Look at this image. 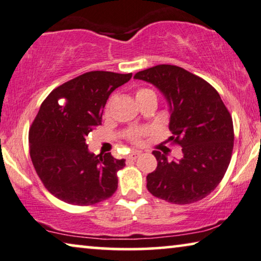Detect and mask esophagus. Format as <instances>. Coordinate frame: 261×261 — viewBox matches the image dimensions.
<instances>
[{"label":"esophagus","instance_id":"obj_1","mask_svg":"<svg viewBox=\"0 0 261 261\" xmlns=\"http://www.w3.org/2000/svg\"><path fill=\"white\" fill-rule=\"evenodd\" d=\"M139 154H141V151H132V152L126 155V159H129V161H135Z\"/></svg>","mask_w":261,"mask_h":261}]
</instances>
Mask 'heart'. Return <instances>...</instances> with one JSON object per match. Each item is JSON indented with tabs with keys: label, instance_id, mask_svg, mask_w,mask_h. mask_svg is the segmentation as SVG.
I'll list each match as a JSON object with an SVG mask.
<instances>
[{
	"label": "heart",
	"instance_id": "1",
	"mask_svg": "<svg viewBox=\"0 0 261 261\" xmlns=\"http://www.w3.org/2000/svg\"><path fill=\"white\" fill-rule=\"evenodd\" d=\"M149 93H154L152 90H150V89H139V90L136 92V97H142V96H145V95H149ZM145 135V132L144 131H131L129 135V138L131 141H134L135 143H139L141 141L142 136Z\"/></svg>",
	"mask_w": 261,
	"mask_h": 261
}]
</instances>
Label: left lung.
<instances>
[{"instance_id": "obj_1", "label": "left lung", "mask_w": 261, "mask_h": 261, "mask_svg": "<svg viewBox=\"0 0 261 261\" xmlns=\"http://www.w3.org/2000/svg\"><path fill=\"white\" fill-rule=\"evenodd\" d=\"M136 80L159 89L169 104V141L181 146V157L169 161L153 151L157 168L147 174L151 194L172 204H191L215 190L231 162L232 117L219 93L207 82L188 70L159 64L139 71Z\"/></svg>"}]
</instances>
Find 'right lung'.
Instances as JSON below:
<instances>
[{"label": "right lung", "instance_id": "right-lung-1", "mask_svg": "<svg viewBox=\"0 0 261 261\" xmlns=\"http://www.w3.org/2000/svg\"><path fill=\"white\" fill-rule=\"evenodd\" d=\"M132 73L85 72L44 99L29 130L30 157L45 189L64 203L87 206L110 198L125 159L89 151L87 136L102 124L111 92Z\"/></svg>", "mask_w": 261, "mask_h": 261}]
</instances>
